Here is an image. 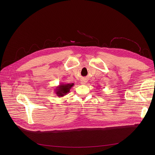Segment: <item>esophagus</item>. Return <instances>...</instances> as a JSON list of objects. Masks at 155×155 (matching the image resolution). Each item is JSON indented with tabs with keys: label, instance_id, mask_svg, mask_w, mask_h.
<instances>
[{
	"label": "esophagus",
	"instance_id": "1",
	"mask_svg": "<svg viewBox=\"0 0 155 155\" xmlns=\"http://www.w3.org/2000/svg\"><path fill=\"white\" fill-rule=\"evenodd\" d=\"M86 80H85V79H83V80L81 81V83L83 84V85H85V84L86 83Z\"/></svg>",
	"mask_w": 155,
	"mask_h": 155
}]
</instances>
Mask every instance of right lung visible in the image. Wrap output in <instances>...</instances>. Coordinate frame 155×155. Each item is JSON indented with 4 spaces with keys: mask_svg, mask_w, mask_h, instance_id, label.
<instances>
[{
    "mask_svg": "<svg viewBox=\"0 0 155 155\" xmlns=\"http://www.w3.org/2000/svg\"><path fill=\"white\" fill-rule=\"evenodd\" d=\"M74 85V83H60L59 85L56 87L54 89V92L58 96L63 97L67 94Z\"/></svg>",
    "mask_w": 155,
    "mask_h": 155,
    "instance_id": "right-lung-1",
    "label": "right lung"
}]
</instances>
